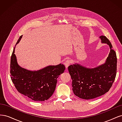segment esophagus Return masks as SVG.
I'll return each instance as SVG.
<instances>
[{"label": "esophagus", "mask_w": 122, "mask_h": 122, "mask_svg": "<svg viewBox=\"0 0 122 122\" xmlns=\"http://www.w3.org/2000/svg\"><path fill=\"white\" fill-rule=\"evenodd\" d=\"M71 64V61L70 60H67L64 62V65L66 66V68L67 69V68L69 67V65Z\"/></svg>", "instance_id": "1"}]
</instances>
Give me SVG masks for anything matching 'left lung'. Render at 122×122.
Listing matches in <instances>:
<instances>
[{"instance_id": "8db88e82", "label": "left lung", "mask_w": 122, "mask_h": 122, "mask_svg": "<svg viewBox=\"0 0 122 122\" xmlns=\"http://www.w3.org/2000/svg\"><path fill=\"white\" fill-rule=\"evenodd\" d=\"M102 44H106L110 52L104 63L90 68L75 63L69 66L68 71L72 79V90L76 96L83 99H92L108 92L115 79L117 58L112 46L105 36H99Z\"/></svg>"}]
</instances>
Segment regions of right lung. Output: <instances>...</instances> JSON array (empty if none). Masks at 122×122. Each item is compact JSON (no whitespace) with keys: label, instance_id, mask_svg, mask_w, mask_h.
Instances as JSON below:
<instances>
[{"label":"right lung","instance_id":"right-lung-1","mask_svg":"<svg viewBox=\"0 0 122 122\" xmlns=\"http://www.w3.org/2000/svg\"><path fill=\"white\" fill-rule=\"evenodd\" d=\"M20 36L16 43H19ZM15 47L10 58V78L17 91L21 94L36 101H43L49 99L55 91L57 78L65 70L60 64L49 65L38 70H29L18 64L15 54Z\"/></svg>","mask_w":122,"mask_h":122}]
</instances>
